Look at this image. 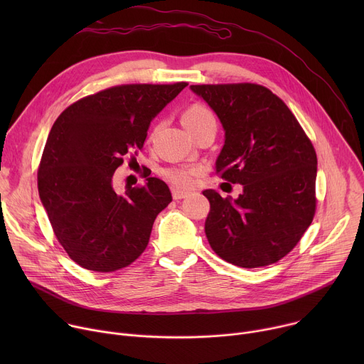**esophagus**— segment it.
I'll use <instances>...</instances> for the list:
<instances>
[{
    "label": "esophagus",
    "instance_id": "obj_1",
    "mask_svg": "<svg viewBox=\"0 0 364 364\" xmlns=\"http://www.w3.org/2000/svg\"><path fill=\"white\" fill-rule=\"evenodd\" d=\"M171 193H173V198H174V200L186 198V197H187V194H188V193H186V191H183V190H180V188H177V187H174V188L171 190Z\"/></svg>",
    "mask_w": 364,
    "mask_h": 364
}]
</instances>
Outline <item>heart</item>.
<instances>
[{
  "label": "heart",
  "mask_w": 364,
  "mask_h": 364,
  "mask_svg": "<svg viewBox=\"0 0 364 364\" xmlns=\"http://www.w3.org/2000/svg\"><path fill=\"white\" fill-rule=\"evenodd\" d=\"M210 122H216L212 111L201 105V103H194L188 107L183 114L184 127L193 134L196 129L201 128ZM200 174V168L194 166H178L170 167L164 171V177L167 181L174 184L177 188H190L193 187L197 176Z\"/></svg>",
  "instance_id": "heart-1"
}]
</instances>
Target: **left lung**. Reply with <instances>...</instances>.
Here are the masks:
<instances>
[{
    "label": "left lung",
    "instance_id": "left-lung-1",
    "mask_svg": "<svg viewBox=\"0 0 364 364\" xmlns=\"http://www.w3.org/2000/svg\"><path fill=\"white\" fill-rule=\"evenodd\" d=\"M219 117L225 145L216 173L242 184L236 200L204 190V232L226 262L259 268L278 262L301 240L317 209L313 142L268 87L256 83L191 85Z\"/></svg>",
    "mask_w": 364,
    "mask_h": 364
}]
</instances>
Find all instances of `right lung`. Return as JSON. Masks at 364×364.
Returning a JSON list of instances; mask_svg holds the SVG:
<instances>
[{
	"label": "right lung",
	"instance_id": "add662e5",
	"mask_svg": "<svg viewBox=\"0 0 364 364\" xmlns=\"http://www.w3.org/2000/svg\"><path fill=\"white\" fill-rule=\"evenodd\" d=\"M186 86H112L76 100L51 127L38 166V194L59 243L82 268L115 272L145 250L171 191L144 171V186L118 193L114 173L125 159L136 161L152 118Z\"/></svg>",
	"mask_w": 364,
	"mask_h": 364
}]
</instances>
